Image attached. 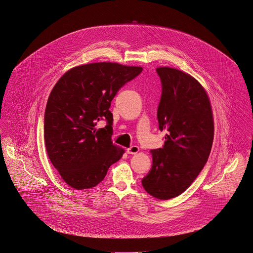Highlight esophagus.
<instances>
[{"mask_svg":"<svg viewBox=\"0 0 253 253\" xmlns=\"http://www.w3.org/2000/svg\"><path fill=\"white\" fill-rule=\"evenodd\" d=\"M138 151H139V148H138V146H136V145H133V146H131L130 148L127 149L128 154H136Z\"/></svg>","mask_w":253,"mask_h":253,"instance_id":"obj_1","label":"esophagus"}]
</instances>
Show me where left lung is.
<instances>
[{
	"instance_id": "left-lung-1",
	"label": "left lung",
	"mask_w": 253,
	"mask_h": 253,
	"mask_svg": "<svg viewBox=\"0 0 253 253\" xmlns=\"http://www.w3.org/2000/svg\"><path fill=\"white\" fill-rule=\"evenodd\" d=\"M156 70L163 86L159 129L167 134L164 147L150 151L152 168L141 184L149 195L167 200L184 193L207 163L214 117L209 96L197 80L171 67Z\"/></svg>"
}]
</instances>
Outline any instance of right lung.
<instances>
[{"label":"right lung","instance_id":"obj_1","mask_svg":"<svg viewBox=\"0 0 253 253\" xmlns=\"http://www.w3.org/2000/svg\"><path fill=\"white\" fill-rule=\"evenodd\" d=\"M141 71L140 66L117 62L87 63L69 69L53 87L44 116L45 145L51 163L71 188L97 186L125 152L112 141L109 109L117 91ZM105 118L108 125L97 130V121Z\"/></svg>","mask_w":253,"mask_h":253}]
</instances>
